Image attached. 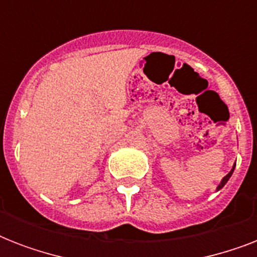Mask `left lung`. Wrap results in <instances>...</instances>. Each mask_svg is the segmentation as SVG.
<instances>
[{"instance_id":"left-lung-1","label":"left lung","mask_w":257,"mask_h":257,"mask_svg":"<svg viewBox=\"0 0 257 257\" xmlns=\"http://www.w3.org/2000/svg\"><path fill=\"white\" fill-rule=\"evenodd\" d=\"M235 167H236V163H235V164H233V167H232V169H231V171H229V173H228L227 176H224L223 180H221V181H220V184H219V185H217V188H216V189H217V191H220V189H221V188H223L224 185H225V184H227L228 180L231 179L232 173H233V171H235Z\"/></svg>"}]
</instances>
